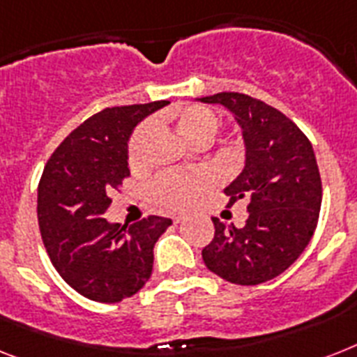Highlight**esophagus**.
<instances>
[{"label":"esophagus","instance_id":"obj_1","mask_svg":"<svg viewBox=\"0 0 357 357\" xmlns=\"http://www.w3.org/2000/svg\"><path fill=\"white\" fill-rule=\"evenodd\" d=\"M183 220H185L183 214H178V216H174V224H181Z\"/></svg>","mask_w":357,"mask_h":357}]
</instances>
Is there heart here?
<instances>
[{
    "mask_svg": "<svg viewBox=\"0 0 357 357\" xmlns=\"http://www.w3.org/2000/svg\"><path fill=\"white\" fill-rule=\"evenodd\" d=\"M170 123L181 137L192 146H205L218 132V115L207 106L188 104L183 108L170 112ZM158 121L144 123L135 128L128 141L126 158L132 169L143 167L150 139H152L153 124ZM213 183L211 174L204 169L190 170V172H169L161 174L153 179L149 188V198L155 207L163 211H179L192 204L199 194L205 192Z\"/></svg>",
    "mask_w": 357,
    "mask_h": 357,
    "instance_id": "heart-1",
    "label": "heart"
}]
</instances>
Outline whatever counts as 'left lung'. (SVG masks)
Returning <instances> with one entry per match:
<instances>
[{
    "label": "left lung",
    "instance_id": "1",
    "mask_svg": "<svg viewBox=\"0 0 357 357\" xmlns=\"http://www.w3.org/2000/svg\"><path fill=\"white\" fill-rule=\"evenodd\" d=\"M224 104L244 132L245 167L225 188L229 207L248 202L242 229L213 218L214 238L202 251L214 275L240 286L275 279L299 259L319 220L323 185L310 139L273 106L236 91L202 97Z\"/></svg>",
    "mask_w": 357,
    "mask_h": 357
}]
</instances>
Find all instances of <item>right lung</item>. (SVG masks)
<instances>
[{
    "mask_svg": "<svg viewBox=\"0 0 357 357\" xmlns=\"http://www.w3.org/2000/svg\"><path fill=\"white\" fill-rule=\"evenodd\" d=\"M167 100L106 108L86 119L49 158L38 185V225L58 275L86 299L119 303L152 275L153 245L172 220L104 218L130 176L126 146L135 124Z\"/></svg>",
    "mask_w": 357,
    "mask_h": 357,
    "instance_id": "1",
    "label": "right lung"
}]
</instances>
